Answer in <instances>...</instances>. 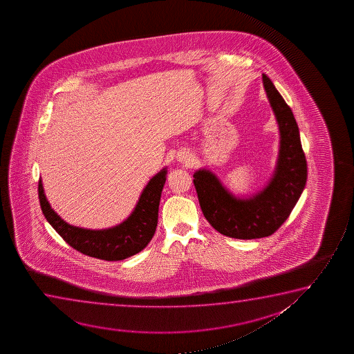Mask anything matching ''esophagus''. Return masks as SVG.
I'll return each mask as SVG.
<instances>
[{"mask_svg":"<svg viewBox=\"0 0 354 354\" xmlns=\"http://www.w3.org/2000/svg\"><path fill=\"white\" fill-rule=\"evenodd\" d=\"M181 156V155H180ZM183 158H184V156H181V157H180V160H183Z\"/></svg>","mask_w":354,"mask_h":354,"instance_id":"esophagus-1","label":"esophagus"}]
</instances>
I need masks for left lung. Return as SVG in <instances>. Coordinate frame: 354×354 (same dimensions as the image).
I'll return each instance as SVG.
<instances>
[{"mask_svg":"<svg viewBox=\"0 0 354 354\" xmlns=\"http://www.w3.org/2000/svg\"><path fill=\"white\" fill-rule=\"evenodd\" d=\"M262 81L281 133L279 156L270 184L250 198H237L212 171L201 169L194 174L204 218L218 232L237 239L268 237L276 232L289 218L307 180V162L295 117L265 73Z\"/></svg>","mask_w":354,"mask_h":354,"instance_id":"left-lung-1","label":"left lung"}]
</instances>
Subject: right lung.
Instances as JSON below:
<instances>
[{"label":"right lung","instance_id":"obj_1","mask_svg":"<svg viewBox=\"0 0 354 354\" xmlns=\"http://www.w3.org/2000/svg\"><path fill=\"white\" fill-rule=\"evenodd\" d=\"M165 176V168L146 185L131 216L115 227L106 230H87L65 223L50 208L41 179L39 180V204L44 218L70 247L88 257L118 261L141 252L153 237L158 223V207Z\"/></svg>","mask_w":354,"mask_h":354}]
</instances>
